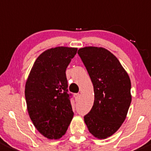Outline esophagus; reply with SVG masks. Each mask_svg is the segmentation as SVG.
<instances>
[{"instance_id": "esophagus-1", "label": "esophagus", "mask_w": 151, "mask_h": 151, "mask_svg": "<svg viewBox=\"0 0 151 151\" xmlns=\"http://www.w3.org/2000/svg\"><path fill=\"white\" fill-rule=\"evenodd\" d=\"M74 97H75L76 100H79L80 98V95L79 94V93H77V94H75V95H74Z\"/></svg>"}]
</instances>
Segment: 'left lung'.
Returning <instances> with one entry per match:
<instances>
[{
	"label": "left lung",
	"instance_id": "obj_1",
	"mask_svg": "<svg viewBox=\"0 0 151 151\" xmlns=\"http://www.w3.org/2000/svg\"><path fill=\"white\" fill-rule=\"evenodd\" d=\"M77 53L88 73L95 92L94 104L84 122L90 133L104 139L124 122L131 103L127 73L111 52L104 47H85Z\"/></svg>",
	"mask_w": 151,
	"mask_h": 151
}]
</instances>
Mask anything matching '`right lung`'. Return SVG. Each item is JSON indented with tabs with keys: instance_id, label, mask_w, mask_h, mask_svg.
<instances>
[{
	"instance_id": "1",
	"label": "right lung",
	"mask_w": 151,
	"mask_h": 151,
	"mask_svg": "<svg viewBox=\"0 0 151 151\" xmlns=\"http://www.w3.org/2000/svg\"><path fill=\"white\" fill-rule=\"evenodd\" d=\"M77 48L56 47L39 55L25 85L29 118L41 134L59 139L74 116L65 71Z\"/></svg>"
}]
</instances>
